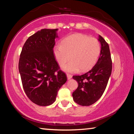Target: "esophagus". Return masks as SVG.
<instances>
[{"instance_id": "obj_1", "label": "esophagus", "mask_w": 134, "mask_h": 134, "mask_svg": "<svg viewBox=\"0 0 134 134\" xmlns=\"http://www.w3.org/2000/svg\"><path fill=\"white\" fill-rule=\"evenodd\" d=\"M67 79H69V80L70 79H71V77H72V76L70 74H67Z\"/></svg>"}]
</instances>
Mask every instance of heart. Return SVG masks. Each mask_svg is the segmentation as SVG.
Here are the masks:
<instances>
[{"instance_id": "obj_1", "label": "heart", "mask_w": 134, "mask_h": 134, "mask_svg": "<svg viewBox=\"0 0 134 134\" xmlns=\"http://www.w3.org/2000/svg\"><path fill=\"white\" fill-rule=\"evenodd\" d=\"M101 53L99 40L82 34H74L65 38L63 44H56L54 54L60 66L67 72L85 71L96 64Z\"/></svg>"}]
</instances>
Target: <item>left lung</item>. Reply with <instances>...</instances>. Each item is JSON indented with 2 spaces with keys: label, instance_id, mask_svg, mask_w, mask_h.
<instances>
[{
  "label": "left lung",
  "instance_id": "left-lung-1",
  "mask_svg": "<svg viewBox=\"0 0 134 134\" xmlns=\"http://www.w3.org/2000/svg\"><path fill=\"white\" fill-rule=\"evenodd\" d=\"M101 53L96 64L89 71L73 76L78 87L72 93L74 101L81 106H90L98 100L105 92L112 69L109 47L99 35Z\"/></svg>",
  "mask_w": 134,
  "mask_h": 134
}]
</instances>
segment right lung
<instances>
[{
  "label": "right lung",
  "mask_w": 134,
  "mask_h": 134,
  "mask_svg": "<svg viewBox=\"0 0 134 134\" xmlns=\"http://www.w3.org/2000/svg\"><path fill=\"white\" fill-rule=\"evenodd\" d=\"M57 29H42L29 37L22 49L19 71L24 92L39 106L55 101L57 92L67 80L54 55Z\"/></svg>",
  "instance_id": "add662e5"
}]
</instances>
